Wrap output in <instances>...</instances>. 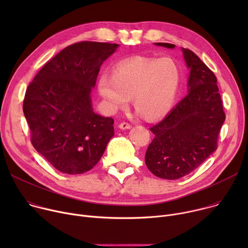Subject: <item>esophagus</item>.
<instances>
[{
  "label": "esophagus",
  "mask_w": 248,
  "mask_h": 248,
  "mask_svg": "<svg viewBox=\"0 0 248 248\" xmlns=\"http://www.w3.org/2000/svg\"><path fill=\"white\" fill-rule=\"evenodd\" d=\"M119 127L122 128V129H129L131 128V124H128V123H125V122H123L119 124Z\"/></svg>",
  "instance_id": "obj_1"
}]
</instances>
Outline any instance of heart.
I'll list each match as a JSON object with an SVG mask.
<instances>
[{"label":"heart","instance_id":"heart-1","mask_svg":"<svg viewBox=\"0 0 248 248\" xmlns=\"http://www.w3.org/2000/svg\"><path fill=\"white\" fill-rule=\"evenodd\" d=\"M180 82V69L172 60L136 56L120 62L113 76L102 75L98 92L112 113L125 109L132 98L141 115L156 120L172 107Z\"/></svg>","mask_w":248,"mask_h":248}]
</instances>
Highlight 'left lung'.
I'll use <instances>...</instances> for the list:
<instances>
[{"label":"left lung","instance_id":"left-lung-1","mask_svg":"<svg viewBox=\"0 0 248 248\" xmlns=\"http://www.w3.org/2000/svg\"><path fill=\"white\" fill-rule=\"evenodd\" d=\"M173 49L170 43H155ZM187 67L188 94L168 116L150 127L155 137L145 164L158 178L178 180L198 168L218 147L226 115L214 73L192 51L183 48Z\"/></svg>","mask_w":248,"mask_h":248}]
</instances>
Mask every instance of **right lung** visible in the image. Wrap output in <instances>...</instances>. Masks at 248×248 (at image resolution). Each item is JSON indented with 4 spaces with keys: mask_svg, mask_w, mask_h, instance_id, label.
<instances>
[{
    "mask_svg": "<svg viewBox=\"0 0 248 248\" xmlns=\"http://www.w3.org/2000/svg\"><path fill=\"white\" fill-rule=\"evenodd\" d=\"M118 44L82 41L69 45L29 83L23 113L31 143L54 168L68 174L90 170L114 136V120L94 113L91 89L100 67Z\"/></svg>",
    "mask_w": 248,
    "mask_h": 248,
    "instance_id": "add662e5",
    "label": "right lung"
}]
</instances>
